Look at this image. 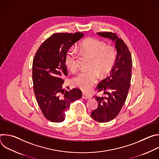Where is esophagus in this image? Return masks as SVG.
I'll return each mask as SVG.
<instances>
[{"instance_id":"esophagus-1","label":"esophagus","mask_w":159,"mask_h":159,"mask_svg":"<svg viewBox=\"0 0 159 159\" xmlns=\"http://www.w3.org/2000/svg\"><path fill=\"white\" fill-rule=\"evenodd\" d=\"M83 99H90V98H91V96H90V95H88L87 94H85V93H82V97Z\"/></svg>"}]
</instances>
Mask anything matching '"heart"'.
Masks as SVG:
<instances>
[{"label": "heart", "mask_w": 159, "mask_h": 159, "mask_svg": "<svg viewBox=\"0 0 159 159\" xmlns=\"http://www.w3.org/2000/svg\"><path fill=\"white\" fill-rule=\"evenodd\" d=\"M79 50L83 53L93 58L90 70H82L73 79V82L85 91L91 88L97 82L99 74L101 77L108 75L114 66L117 59L116 49L96 38H90L82 41ZM66 67L72 72L78 67V53L74 48H69L65 57Z\"/></svg>", "instance_id": "b5f03b06"}]
</instances>
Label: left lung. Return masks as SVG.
<instances>
[{"instance_id":"obj_1","label":"left lung","mask_w":159,"mask_h":159,"mask_svg":"<svg viewBox=\"0 0 159 159\" xmlns=\"http://www.w3.org/2000/svg\"><path fill=\"white\" fill-rule=\"evenodd\" d=\"M98 34L115 41L117 50V59L111 75L97 85L98 93L102 92L104 95L94 96L98 106L91 112V116L99 123H106L115 119L125 104L130 87L132 58L127 45L116 33L98 32Z\"/></svg>"}]
</instances>
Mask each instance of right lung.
<instances>
[{"instance_id": "obj_1", "label": "right lung", "mask_w": 159, "mask_h": 159, "mask_svg": "<svg viewBox=\"0 0 159 159\" xmlns=\"http://www.w3.org/2000/svg\"><path fill=\"white\" fill-rule=\"evenodd\" d=\"M84 33H54L38 48L33 61V82L36 99L44 116L52 122L60 123L70 104L82 98L78 88H62V77L68 75L65 57Z\"/></svg>"}]
</instances>
